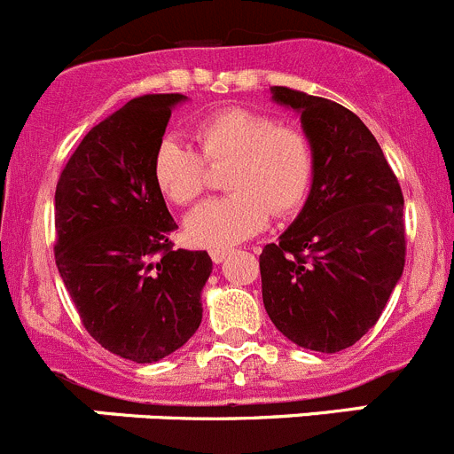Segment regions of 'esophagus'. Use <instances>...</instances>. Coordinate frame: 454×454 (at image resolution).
Returning <instances> with one entry per match:
<instances>
[{"label":"esophagus","instance_id":"1","mask_svg":"<svg viewBox=\"0 0 454 454\" xmlns=\"http://www.w3.org/2000/svg\"><path fill=\"white\" fill-rule=\"evenodd\" d=\"M228 255H231V251H228V248H213V251H210V257H213L215 264H222Z\"/></svg>","mask_w":454,"mask_h":454}]
</instances>
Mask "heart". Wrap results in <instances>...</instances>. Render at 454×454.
<instances>
[{
  "label": "heart",
  "instance_id": "heart-1",
  "mask_svg": "<svg viewBox=\"0 0 454 454\" xmlns=\"http://www.w3.org/2000/svg\"><path fill=\"white\" fill-rule=\"evenodd\" d=\"M197 152L163 141L152 160V176L168 201L190 206L206 188L207 165H231V197L213 199L185 219L194 247L228 248L248 239L269 215H289L302 206L316 172L311 138L298 127L278 125L270 114L231 107L210 114L192 131Z\"/></svg>",
  "mask_w": 454,
  "mask_h": 454
}]
</instances>
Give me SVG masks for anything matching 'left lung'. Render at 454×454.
Wrapping results in <instances>:
<instances>
[{"label": "left lung", "instance_id": "1", "mask_svg": "<svg viewBox=\"0 0 454 454\" xmlns=\"http://www.w3.org/2000/svg\"><path fill=\"white\" fill-rule=\"evenodd\" d=\"M270 100L300 116L316 172L298 217L262 251V300L291 342L336 354L374 327L403 275V194L349 109L286 87Z\"/></svg>", "mask_w": 454, "mask_h": 454}]
</instances>
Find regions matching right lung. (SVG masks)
<instances>
[{
    "mask_svg": "<svg viewBox=\"0 0 454 454\" xmlns=\"http://www.w3.org/2000/svg\"><path fill=\"white\" fill-rule=\"evenodd\" d=\"M181 93L134 98L80 141L55 188V264L84 329L112 354L156 363L201 325L206 251H172L176 222L152 176Z\"/></svg>",
    "mask_w": 454,
    "mask_h": 454,
    "instance_id": "right-lung-1",
    "label": "right lung"
}]
</instances>
